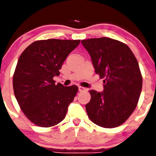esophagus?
I'll use <instances>...</instances> for the list:
<instances>
[{
	"label": "esophagus",
	"instance_id": "esophagus-1",
	"mask_svg": "<svg viewBox=\"0 0 156 156\" xmlns=\"http://www.w3.org/2000/svg\"><path fill=\"white\" fill-rule=\"evenodd\" d=\"M78 89H79V91H80V92H83V91L86 90V88L82 87V86H79Z\"/></svg>",
	"mask_w": 156,
	"mask_h": 156
}]
</instances>
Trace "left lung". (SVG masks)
I'll return each mask as SVG.
<instances>
[{"instance_id":"obj_1","label":"left lung","mask_w":156,"mask_h":156,"mask_svg":"<svg viewBox=\"0 0 156 156\" xmlns=\"http://www.w3.org/2000/svg\"><path fill=\"white\" fill-rule=\"evenodd\" d=\"M95 73L104 78V90H90L86 105L89 119L105 128L125 122L136 108L143 85L138 61L127 44L110 38L82 40Z\"/></svg>"}]
</instances>
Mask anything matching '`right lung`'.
I'll list each match as a JSON object with an SVG mask.
<instances>
[{"label":"right lung","instance_id":"1","mask_svg":"<svg viewBox=\"0 0 156 156\" xmlns=\"http://www.w3.org/2000/svg\"><path fill=\"white\" fill-rule=\"evenodd\" d=\"M80 40L47 39L32 43L18 60L13 75L15 96L26 118L37 126L49 127L65 118L78 91L75 85L55 84L53 77Z\"/></svg>","mask_w":156,"mask_h":156}]
</instances>
